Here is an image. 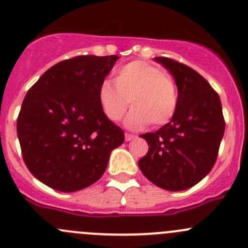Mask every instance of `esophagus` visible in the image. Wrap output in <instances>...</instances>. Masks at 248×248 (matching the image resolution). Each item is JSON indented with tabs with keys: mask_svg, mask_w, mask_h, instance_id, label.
Masks as SVG:
<instances>
[{
	"mask_svg": "<svg viewBox=\"0 0 248 248\" xmlns=\"http://www.w3.org/2000/svg\"><path fill=\"white\" fill-rule=\"evenodd\" d=\"M134 139H136V136L135 135H131V134H125V141L129 142V141H132Z\"/></svg>",
	"mask_w": 248,
	"mask_h": 248,
	"instance_id": "1",
	"label": "esophagus"
}]
</instances>
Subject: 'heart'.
Listing matches in <instances>:
<instances>
[{
	"mask_svg": "<svg viewBox=\"0 0 248 248\" xmlns=\"http://www.w3.org/2000/svg\"><path fill=\"white\" fill-rule=\"evenodd\" d=\"M113 82L104 81L98 92L99 104L111 122H119L127 106H132L125 125L140 130L152 123L167 124L178 106L174 81L157 65L145 61H134L116 71Z\"/></svg>",
	"mask_w": 248,
	"mask_h": 248,
	"instance_id": "1",
	"label": "heart"
}]
</instances>
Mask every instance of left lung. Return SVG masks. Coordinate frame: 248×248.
<instances>
[{
  "mask_svg": "<svg viewBox=\"0 0 248 248\" xmlns=\"http://www.w3.org/2000/svg\"><path fill=\"white\" fill-rule=\"evenodd\" d=\"M174 78L178 106L170 122L141 135L149 149L139 161L148 180L167 191L192 187L209 174L224 134L218 94L196 70L167 57H155Z\"/></svg>",
  "mask_w": 248,
  "mask_h": 248,
  "instance_id": "left-lung-1",
  "label": "left lung"
}]
</instances>
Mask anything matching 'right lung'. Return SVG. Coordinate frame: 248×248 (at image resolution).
Returning a JSON list of instances; mask_svg holds the SVG:
<instances>
[{"label": "right lung", "instance_id": "1", "mask_svg": "<svg viewBox=\"0 0 248 248\" xmlns=\"http://www.w3.org/2000/svg\"><path fill=\"white\" fill-rule=\"evenodd\" d=\"M118 56L57 63L27 92L16 130L30 172L53 190L75 192L98 181L124 132L101 109L98 92Z\"/></svg>", "mask_w": 248, "mask_h": 248}]
</instances>
